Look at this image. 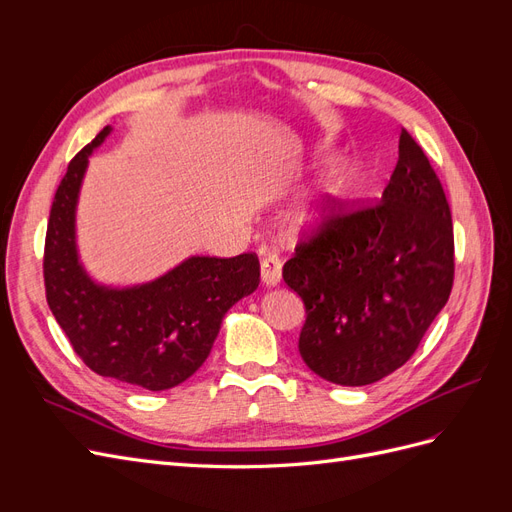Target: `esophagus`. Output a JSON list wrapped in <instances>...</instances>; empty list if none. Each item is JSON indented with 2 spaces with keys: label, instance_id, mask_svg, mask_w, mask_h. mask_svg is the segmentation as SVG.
Wrapping results in <instances>:
<instances>
[{
  "label": "esophagus",
  "instance_id": "obj_1",
  "mask_svg": "<svg viewBox=\"0 0 512 512\" xmlns=\"http://www.w3.org/2000/svg\"><path fill=\"white\" fill-rule=\"evenodd\" d=\"M260 280L267 288H273L282 280V260L277 254H267L260 262Z\"/></svg>",
  "mask_w": 512,
  "mask_h": 512
}]
</instances>
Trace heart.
Masks as SVG:
<instances>
[{
	"instance_id": "b5f03b06",
	"label": "heart",
	"mask_w": 512,
	"mask_h": 512,
	"mask_svg": "<svg viewBox=\"0 0 512 512\" xmlns=\"http://www.w3.org/2000/svg\"><path fill=\"white\" fill-rule=\"evenodd\" d=\"M359 188V170L352 164L309 183L290 205V220L297 230H320L333 224Z\"/></svg>"
}]
</instances>
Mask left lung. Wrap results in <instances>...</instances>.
Segmentation results:
<instances>
[{"label":"left lung","mask_w":512,"mask_h":512,"mask_svg":"<svg viewBox=\"0 0 512 512\" xmlns=\"http://www.w3.org/2000/svg\"><path fill=\"white\" fill-rule=\"evenodd\" d=\"M451 209L423 149L401 130L380 205L342 213L301 243L284 282L305 303L299 352L316 376L365 386L393 374L448 301Z\"/></svg>","instance_id":"8db88e82"}]
</instances>
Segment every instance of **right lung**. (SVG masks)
Segmentation results:
<instances>
[{"mask_svg": "<svg viewBox=\"0 0 512 512\" xmlns=\"http://www.w3.org/2000/svg\"><path fill=\"white\" fill-rule=\"evenodd\" d=\"M74 156L55 192L44 243L46 301L83 363L104 378L166 391L207 361L228 309L260 284L256 254L190 256L156 280L115 288L91 280L76 247V205L89 156Z\"/></svg>", "mask_w": 512, "mask_h": 512, "instance_id": "obj_1", "label": "right lung"}]
</instances>
